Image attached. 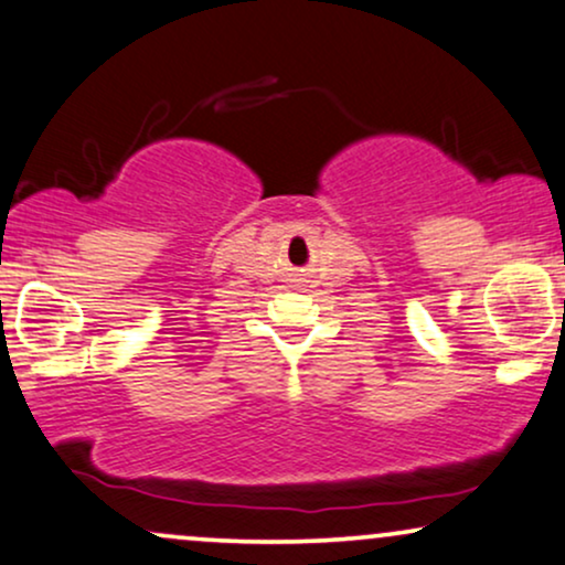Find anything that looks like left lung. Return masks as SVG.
I'll return each mask as SVG.
<instances>
[{"label": "left lung", "instance_id": "left-lung-1", "mask_svg": "<svg viewBox=\"0 0 565 565\" xmlns=\"http://www.w3.org/2000/svg\"><path fill=\"white\" fill-rule=\"evenodd\" d=\"M563 305H565V302H563Z\"/></svg>", "mask_w": 565, "mask_h": 565}]
</instances>
